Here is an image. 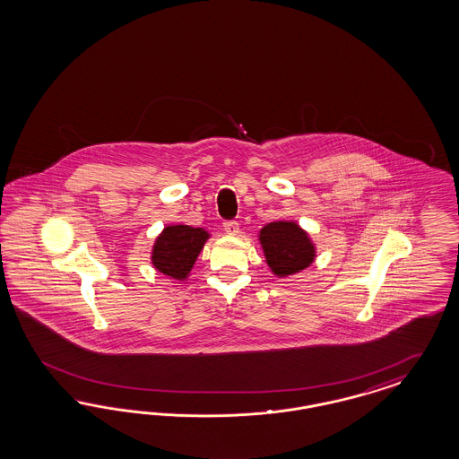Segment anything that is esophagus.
Instances as JSON below:
<instances>
[{
	"mask_svg": "<svg viewBox=\"0 0 459 459\" xmlns=\"http://www.w3.org/2000/svg\"><path fill=\"white\" fill-rule=\"evenodd\" d=\"M223 229L229 236H238V223L236 221H223Z\"/></svg>",
	"mask_w": 459,
	"mask_h": 459,
	"instance_id": "obj_1",
	"label": "esophagus"
}]
</instances>
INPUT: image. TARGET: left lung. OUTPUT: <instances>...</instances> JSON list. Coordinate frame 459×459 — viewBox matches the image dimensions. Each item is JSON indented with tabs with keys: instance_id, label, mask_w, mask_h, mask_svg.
<instances>
[{
	"instance_id": "left-lung-1",
	"label": "left lung",
	"mask_w": 459,
	"mask_h": 459,
	"mask_svg": "<svg viewBox=\"0 0 459 459\" xmlns=\"http://www.w3.org/2000/svg\"><path fill=\"white\" fill-rule=\"evenodd\" d=\"M259 242L271 271L291 276L308 268L316 259V246L308 234L295 221H271L259 232Z\"/></svg>"
}]
</instances>
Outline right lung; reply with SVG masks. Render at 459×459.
Wrapping results in <instances>:
<instances>
[{"label": "right lung", "instance_id": "obj_1", "mask_svg": "<svg viewBox=\"0 0 459 459\" xmlns=\"http://www.w3.org/2000/svg\"><path fill=\"white\" fill-rule=\"evenodd\" d=\"M210 234L190 225H168L152 247V264L166 276L186 280Z\"/></svg>", "mask_w": 459, "mask_h": 459}]
</instances>
